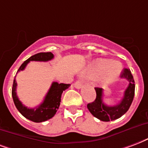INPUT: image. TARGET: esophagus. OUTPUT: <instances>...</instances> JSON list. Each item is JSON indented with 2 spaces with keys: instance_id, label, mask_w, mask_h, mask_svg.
<instances>
[{
  "instance_id": "34e87169",
  "label": "esophagus",
  "mask_w": 148,
  "mask_h": 148,
  "mask_svg": "<svg viewBox=\"0 0 148 148\" xmlns=\"http://www.w3.org/2000/svg\"><path fill=\"white\" fill-rule=\"evenodd\" d=\"M82 82L81 80H78V81H77L76 82L74 83V87L77 88H81L82 86Z\"/></svg>"
}]
</instances>
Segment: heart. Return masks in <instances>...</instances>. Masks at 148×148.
I'll use <instances>...</instances> for the list:
<instances>
[{
	"label": "heart",
	"instance_id": "obj_1",
	"mask_svg": "<svg viewBox=\"0 0 148 148\" xmlns=\"http://www.w3.org/2000/svg\"><path fill=\"white\" fill-rule=\"evenodd\" d=\"M112 60H96L91 62L85 70V73L91 77H97L101 75V82L108 85L113 82L121 71V64L114 63Z\"/></svg>",
	"mask_w": 148,
	"mask_h": 148
}]
</instances>
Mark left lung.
I'll list each match as a JSON object with an SVG mask.
<instances>
[{"label": "left lung", "mask_w": 148, "mask_h": 148, "mask_svg": "<svg viewBox=\"0 0 148 148\" xmlns=\"http://www.w3.org/2000/svg\"><path fill=\"white\" fill-rule=\"evenodd\" d=\"M121 77L129 82V85L125 91L123 98L114 106L104 104L103 101V91L100 88H95L96 98L93 102L88 103L87 108L90 113L100 121H110L121 118L126 113L132 104L135 94V82L130 69L125 68L121 72Z\"/></svg>", "instance_id": "1"}]
</instances>
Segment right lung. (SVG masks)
<instances>
[{
  "label": "right lung",
  "instance_id": "add662e5",
  "mask_svg": "<svg viewBox=\"0 0 148 148\" xmlns=\"http://www.w3.org/2000/svg\"><path fill=\"white\" fill-rule=\"evenodd\" d=\"M53 58H54V55L52 52H40L38 54L34 55L20 66L17 73L18 71H23L30 61L47 62L52 60ZM70 85H71L70 84H63V83L59 84L58 82H52L49 92H47L46 96L45 97L44 101L35 108H28L26 106H24L22 103V102L18 99L16 94L17 83L16 79H14L13 82L12 95L14 103L22 115L24 116L26 119L34 122H42L52 119L56 114V111L60 108L62 93L63 91L69 88Z\"/></svg>",
  "mask_w": 148,
  "mask_h": 148
}]
</instances>
